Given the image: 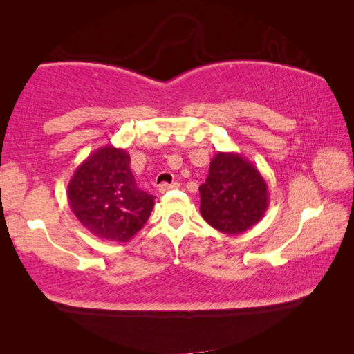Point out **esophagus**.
<instances>
[{
	"instance_id": "34e87169",
	"label": "esophagus",
	"mask_w": 354,
	"mask_h": 354,
	"mask_svg": "<svg viewBox=\"0 0 354 354\" xmlns=\"http://www.w3.org/2000/svg\"><path fill=\"white\" fill-rule=\"evenodd\" d=\"M179 187V184L178 183H171V184H160L159 185V192L160 194H165V192H169L170 189H178Z\"/></svg>"
}]
</instances>
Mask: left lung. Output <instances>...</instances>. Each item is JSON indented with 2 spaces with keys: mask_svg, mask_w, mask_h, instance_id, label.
<instances>
[{
  "mask_svg": "<svg viewBox=\"0 0 354 354\" xmlns=\"http://www.w3.org/2000/svg\"><path fill=\"white\" fill-rule=\"evenodd\" d=\"M200 212L226 236H239L259 223L268 207V185L257 167L239 153L218 151L200 185Z\"/></svg>",
  "mask_w": 354,
  "mask_h": 354,
  "instance_id": "left-lung-1",
  "label": "left lung"
}]
</instances>
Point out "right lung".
Returning <instances> with one entry per match:
<instances>
[{
	"label": "right lung",
	"instance_id": "add662e5",
	"mask_svg": "<svg viewBox=\"0 0 354 354\" xmlns=\"http://www.w3.org/2000/svg\"><path fill=\"white\" fill-rule=\"evenodd\" d=\"M156 196L136 185L129 154L106 145L77 165L67 187L71 212L93 236L128 242L151 215Z\"/></svg>",
	"mask_w": 354,
	"mask_h": 354
}]
</instances>
